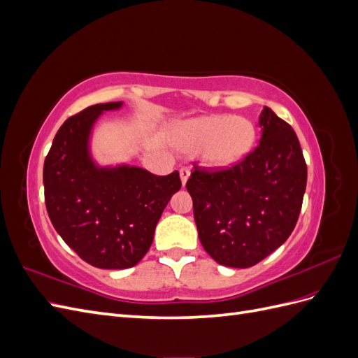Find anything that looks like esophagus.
Masks as SVG:
<instances>
[{"label": "esophagus", "instance_id": "34e87169", "mask_svg": "<svg viewBox=\"0 0 358 358\" xmlns=\"http://www.w3.org/2000/svg\"><path fill=\"white\" fill-rule=\"evenodd\" d=\"M179 175H180L182 185L185 187V183H187V180H188V178H189V175H191V170H189L188 167H182V169L179 170Z\"/></svg>", "mask_w": 358, "mask_h": 358}]
</instances>
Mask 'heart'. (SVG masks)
<instances>
[{
    "instance_id": "obj_1",
    "label": "heart",
    "mask_w": 358,
    "mask_h": 358,
    "mask_svg": "<svg viewBox=\"0 0 358 358\" xmlns=\"http://www.w3.org/2000/svg\"><path fill=\"white\" fill-rule=\"evenodd\" d=\"M171 138L175 146L185 152L199 149V157L206 166L229 167L251 150L255 128L242 116L212 115L179 124Z\"/></svg>"
}]
</instances>
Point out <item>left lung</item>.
<instances>
[{
  "label": "left lung",
  "mask_w": 358,
  "mask_h": 358,
  "mask_svg": "<svg viewBox=\"0 0 358 358\" xmlns=\"http://www.w3.org/2000/svg\"><path fill=\"white\" fill-rule=\"evenodd\" d=\"M262 138L224 170L194 166L187 182L200 242L216 263L246 268L282 245L299 220L308 169L294 129L264 107Z\"/></svg>",
  "instance_id": "left-lung-1"
}]
</instances>
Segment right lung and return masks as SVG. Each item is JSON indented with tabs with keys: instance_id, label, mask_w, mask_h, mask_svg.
Segmentation results:
<instances>
[{
	"instance_id": "right-lung-1",
	"label": "right lung",
	"mask_w": 358,
	"mask_h": 358,
	"mask_svg": "<svg viewBox=\"0 0 358 358\" xmlns=\"http://www.w3.org/2000/svg\"><path fill=\"white\" fill-rule=\"evenodd\" d=\"M122 101L86 107L53 138L43 167L49 218L73 251L99 268H128L149 251L157 222L182 187L179 171L157 176L134 166L101 167L90 138L96 119Z\"/></svg>"
}]
</instances>
